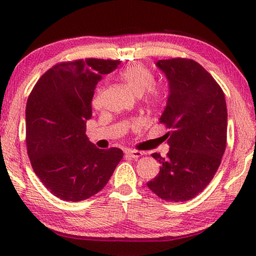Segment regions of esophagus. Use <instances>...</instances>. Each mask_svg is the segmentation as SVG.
I'll return each mask as SVG.
<instances>
[{"label": "esophagus", "mask_w": 256, "mask_h": 256, "mask_svg": "<svg viewBox=\"0 0 256 256\" xmlns=\"http://www.w3.org/2000/svg\"><path fill=\"white\" fill-rule=\"evenodd\" d=\"M125 154H126V156H128V157H131L133 159L140 158L141 156L144 154V152H141V151H138V150H128Z\"/></svg>", "instance_id": "1"}]
</instances>
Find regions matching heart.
Here are the masks:
<instances>
[{"mask_svg": "<svg viewBox=\"0 0 256 256\" xmlns=\"http://www.w3.org/2000/svg\"><path fill=\"white\" fill-rule=\"evenodd\" d=\"M120 78L128 86V88L136 94L142 96L146 94V102L151 106H157L162 100V90L154 86V78L152 72L144 64L134 63L120 71ZM102 89L97 90L96 96L92 100L94 107H100Z\"/></svg>", "mask_w": 256, "mask_h": 256, "instance_id": "1", "label": "heart"}]
</instances>
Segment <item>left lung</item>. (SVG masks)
I'll use <instances>...</instances> for the list:
<instances>
[{"mask_svg":"<svg viewBox=\"0 0 256 256\" xmlns=\"http://www.w3.org/2000/svg\"><path fill=\"white\" fill-rule=\"evenodd\" d=\"M168 98L159 122L170 130L167 157L152 154L160 172L146 186L164 201L196 198L214 178L226 149L227 106L222 88L193 60H159Z\"/></svg>","mask_w":256,"mask_h":256,"instance_id":"left-lung-1","label":"left lung"}]
</instances>
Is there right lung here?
I'll use <instances>...</instances> for the list:
<instances>
[{
    "label": "right lung",
    "mask_w": 256,
    "mask_h": 256,
    "mask_svg": "<svg viewBox=\"0 0 256 256\" xmlns=\"http://www.w3.org/2000/svg\"><path fill=\"white\" fill-rule=\"evenodd\" d=\"M120 60L86 58L56 64L45 72L26 106V141L32 170L52 194L78 202L110 180L123 151L102 150L89 141L86 123L102 74Z\"/></svg>",
    "instance_id": "1"
}]
</instances>
